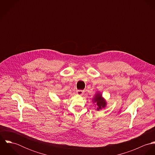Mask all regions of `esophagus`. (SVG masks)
Returning a JSON list of instances; mask_svg holds the SVG:
<instances>
[{"mask_svg": "<svg viewBox=\"0 0 155 155\" xmlns=\"http://www.w3.org/2000/svg\"><path fill=\"white\" fill-rule=\"evenodd\" d=\"M76 92L78 95H82L84 94V91L82 90H78Z\"/></svg>", "mask_w": 155, "mask_h": 155, "instance_id": "obj_1", "label": "esophagus"}]
</instances>
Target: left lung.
Returning <instances> with one entry per match:
<instances>
[{
	"label": "left lung",
	"instance_id": "8db88e82",
	"mask_svg": "<svg viewBox=\"0 0 155 155\" xmlns=\"http://www.w3.org/2000/svg\"><path fill=\"white\" fill-rule=\"evenodd\" d=\"M92 101L93 103L96 104L97 110H100L102 109L105 108L107 106V101L106 99L103 97L101 93H100L99 91L96 92Z\"/></svg>",
	"mask_w": 155,
	"mask_h": 155
}]
</instances>
